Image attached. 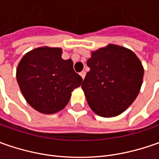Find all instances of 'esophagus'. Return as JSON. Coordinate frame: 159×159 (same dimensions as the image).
Listing matches in <instances>:
<instances>
[{
    "label": "esophagus",
    "mask_w": 159,
    "mask_h": 159,
    "mask_svg": "<svg viewBox=\"0 0 159 159\" xmlns=\"http://www.w3.org/2000/svg\"><path fill=\"white\" fill-rule=\"evenodd\" d=\"M80 74V76L82 77V79L84 80V79H85V76H86V71H85V70H82Z\"/></svg>",
    "instance_id": "esophagus-1"
}]
</instances>
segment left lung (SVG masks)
Segmentation results:
<instances>
[{
    "label": "left lung",
    "instance_id": "obj_1",
    "mask_svg": "<svg viewBox=\"0 0 159 159\" xmlns=\"http://www.w3.org/2000/svg\"><path fill=\"white\" fill-rule=\"evenodd\" d=\"M90 68L82 83L90 109L103 118L123 113L141 90L144 69L137 56L125 47L109 44L91 52Z\"/></svg>",
    "mask_w": 159,
    "mask_h": 159
}]
</instances>
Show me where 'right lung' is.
<instances>
[{
    "mask_svg": "<svg viewBox=\"0 0 159 159\" xmlns=\"http://www.w3.org/2000/svg\"><path fill=\"white\" fill-rule=\"evenodd\" d=\"M62 48L40 47L27 52L16 68L22 95L35 111L54 114L67 105L71 92L82 83L71 59L62 58Z\"/></svg>",
    "mask_w": 159,
    "mask_h": 159,
    "instance_id": "1",
    "label": "right lung"
}]
</instances>
